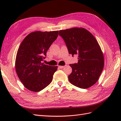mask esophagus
<instances>
[{
  "instance_id": "1",
  "label": "esophagus",
  "mask_w": 121,
  "mask_h": 121,
  "mask_svg": "<svg viewBox=\"0 0 121 121\" xmlns=\"http://www.w3.org/2000/svg\"><path fill=\"white\" fill-rule=\"evenodd\" d=\"M65 67V66H61V65H59V66H58V68H60V69H63Z\"/></svg>"
}]
</instances>
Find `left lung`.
<instances>
[{
	"mask_svg": "<svg viewBox=\"0 0 121 121\" xmlns=\"http://www.w3.org/2000/svg\"><path fill=\"white\" fill-rule=\"evenodd\" d=\"M69 54L78 56V63L70 64L72 69L68 76L71 84L80 88L93 86L99 78L104 66L100 47L93 35L86 29L73 28L60 30Z\"/></svg>",
	"mask_w": 121,
	"mask_h": 121,
	"instance_id": "obj_1",
	"label": "left lung"
}]
</instances>
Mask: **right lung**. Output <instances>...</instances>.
I'll return each instance as SVG.
<instances>
[{
	"label": "right lung",
	"mask_w": 121,
	"mask_h": 121,
	"mask_svg": "<svg viewBox=\"0 0 121 121\" xmlns=\"http://www.w3.org/2000/svg\"><path fill=\"white\" fill-rule=\"evenodd\" d=\"M58 31H35L28 35L18 49L15 62L17 74L28 90L38 92L52 82L57 66L42 62L52 43L58 36Z\"/></svg>",
	"instance_id": "obj_1"
}]
</instances>
